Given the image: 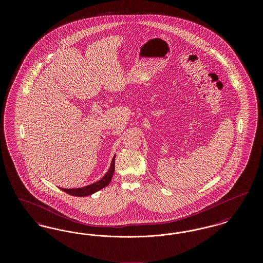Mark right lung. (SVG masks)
<instances>
[{
    "instance_id": "add662e5",
    "label": "right lung",
    "mask_w": 263,
    "mask_h": 263,
    "mask_svg": "<svg viewBox=\"0 0 263 263\" xmlns=\"http://www.w3.org/2000/svg\"><path fill=\"white\" fill-rule=\"evenodd\" d=\"M115 156L113 157L112 161H111V164L110 167L108 170V172L104 175V176L100 179L99 181L87 185L85 187L81 188H72V189H66V188H60L64 192L73 195V196H78V197H84V196H88V195H91L93 193H96L97 191H99L100 189H102L105 186H107L109 184V182L111 181L114 171H115Z\"/></svg>"
}]
</instances>
